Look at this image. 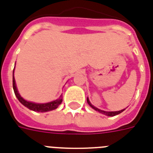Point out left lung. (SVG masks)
Returning a JSON list of instances; mask_svg holds the SVG:
<instances>
[{"label":"left lung","instance_id":"8db88e82","mask_svg":"<svg viewBox=\"0 0 153 153\" xmlns=\"http://www.w3.org/2000/svg\"><path fill=\"white\" fill-rule=\"evenodd\" d=\"M86 101H87V103H88V104L90 105V106H91V108H93V109H94V110H96V111H98V112H99V113H101V114H105V115H106V116H108V117L116 116V115H117V114H121V112H123L124 110L126 109H121V110H119V111H104V110H102V109H98L97 107L94 106L93 105H92L91 103V102H90V100H89L88 98H87Z\"/></svg>","mask_w":153,"mask_h":153}]
</instances>
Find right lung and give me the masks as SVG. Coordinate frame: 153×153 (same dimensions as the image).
I'll return each mask as SVG.
<instances>
[{
  "mask_svg": "<svg viewBox=\"0 0 153 153\" xmlns=\"http://www.w3.org/2000/svg\"><path fill=\"white\" fill-rule=\"evenodd\" d=\"M13 86L16 97L17 98L18 100L20 101V103L22 105H24L25 107H27V108H28L29 109H31V110H33V111L40 112V113L51 111V110H53V109H55L56 108H58V106H59V105L61 104V102H62V95L60 96L59 98L57 99V100L52 101V102H47V103H36V102H28V101L24 99V98L20 96L19 92H18L17 87H16V85L15 78H14V71H13Z\"/></svg>",
  "mask_w": 153,
  "mask_h": 153,
  "instance_id": "add662e5",
  "label": "right lung"
}]
</instances>
